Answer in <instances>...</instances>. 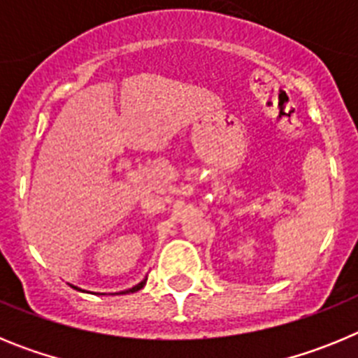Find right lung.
<instances>
[{
  "mask_svg": "<svg viewBox=\"0 0 358 358\" xmlns=\"http://www.w3.org/2000/svg\"><path fill=\"white\" fill-rule=\"evenodd\" d=\"M145 283H147V276H145L143 280H141L140 283H138V285H134V287H132V289L122 290V292H116V294H129V292H138V290H140V289H143V287H145ZM71 287H73V289H75V290H80V292H85V290L78 289V287H75V285H71ZM91 294H96V292H91ZM102 296H103V294H102Z\"/></svg>",
  "mask_w": 358,
  "mask_h": 358,
  "instance_id": "add662e5",
  "label": "right lung"
}]
</instances>
